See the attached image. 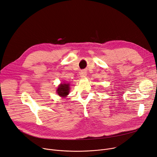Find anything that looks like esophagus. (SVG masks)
Wrapping results in <instances>:
<instances>
[{
	"mask_svg": "<svg viewBox=\"0 0 157 157\" xmlns=\"http://www.w3.org/2000/svg\"><path fill=\"white\" fill-rule=\"evenodd\" d=\"M86 71L85 70H82L80 72V76L82 78H85L86 77Z\"/></svg>",
	"mask_w": 157,
	"mask_h": 157,
	"instance_id": "34e87169",
	"label": "esophagus"
}]
</instances>
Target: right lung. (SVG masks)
<instances>
[{
    "mask_svg": "<svg viewBox=\"0 0 157 157\" xmlns=\"http://www.w3.org/2000/svg\"><path fill=\"white\" fill-rule=\"evenodd\" d=\"M69 84H61L57 89V93L59 96L61 97H65L69 93Z\"/></svg>",
    "mask_w": 157,
    "mask_h": 157,
    "instance_id": "add662e5",
    "label": "right lung"
}]
</instances>
